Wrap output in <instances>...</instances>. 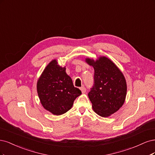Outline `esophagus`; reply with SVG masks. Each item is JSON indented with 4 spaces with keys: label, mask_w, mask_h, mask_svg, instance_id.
<instances>
[{
    "label": "esophagus",
    "mask_w": 155,
    "mask_h": 155,
    "mask_svg": "<svg viewBox=\"0 0 155 155\" xmlns=\"http://www.w3.org/2000/svg\"><path fill=\"white\" fill-rule=\"evenodd\" d=\"M80 89H81V90L82 91V93H86V87H81V88H80Z\"/></svg>",
    "instance_id": "34e87169"
}]
</instances>
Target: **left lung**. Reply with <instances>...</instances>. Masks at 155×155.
Returning <instances> with one entry per match:
<instances>
[{"label": "left lung", "mask_w": 155, "mask_h": 155, "mask_svg": "<svg viewBox=\"0 0 155 155\" xmlns=\"http://www.w3.org/2000/svg\"><path fill=\"white\" fill-rule=\"evenodd\" d=\"M86 62L94 68V84L88 93L94 111L102 117L117 112L124 103L127 85L122 73L109 58Z\"/></svg>", "instance_id": "obj_1"}]
</instances>
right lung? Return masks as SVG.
<instances>
[{"label":"right lung","mask_w":155,"mask_h":155,"mask_svg":"<svg viewBox=\"0 0 155 155\" xmlns=\"http://www.w3.org/2000/svg\"><path fill=\"white\" fill-rule=\"evenodd\" d=\"M53 60L45 68L37 82L40 101L46 110L55 115H61L69 110L73 102L82 94L74 87L71 77Z\"/></svg>","instance_id":"right-lung-1"}]
</instances>
